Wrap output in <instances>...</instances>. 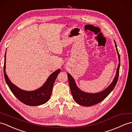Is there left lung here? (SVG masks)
Here are the masks:
<instances>
[{
  "label": "left lung",
  "mask_w": 132,
  "mask_h": 132,
  "mask_svg": "<svg viewBox=\"0 0 132 132\" xmlns=\"http://www.w3.org/2000/svg\"><path fill=\"white\" fill-rule=\"evenodd\" d=\"M114 42L115 44L116 50L118 52V54L119 64L117 70H116V75L115 76L114 80H113L111 84L106 89H105V90L101 92L96 93H89L84 92L81 90L80 89L77 87L74 79L72 77L71 75L69 73H67L69 84L70 88V90H71V94L73 100H74L75 102L78 104H79V105L84 106H91L96 105L97 103H98L99 102H101L102 100L105 99V98L111 92V91L114 89V88H115L116 83H117L119 78V69H120V58L115 41H114Z\"/></svg>",
  "instance_id": "obj_1"
}]
</instances>
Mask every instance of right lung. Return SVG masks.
Segmentation results:
<instances>
[{
	"instance_id": "1",
	"label": "right lung",
	"mask_w": 132,
	"mask_h": 132,
	"mask_svg": "<svg viewBox=\"0 0 132 132\" xmlns=\"http://www.w3.org/2000/svg\"><path fill=\"white\" fill-rule=\"evenodd\" d=\"M5 57L6 52L4 63V78L10 90L17 98L24 104L29 106H39L47 102L51 96L54 82L57 75L60 72L61 70H57L52 73L45 83L38 89L32 91L24 90L16 87L9 79L5 72Z\"/></svg>"
}]
</instances>
